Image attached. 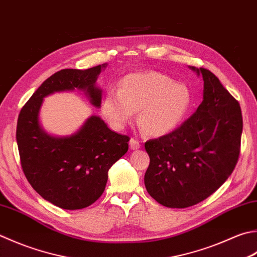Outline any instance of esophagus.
<instances>
[{
	"instance_id": "obj_1",
	"label": "esophagus",
	"mask_w": 257,
	"mask_h": 257,
	"mask_svg": "<svg viewBox=\"0 0 257 257\" xmlns=\"http://www.w3.org/2000/svg\"><path fill=\"white\" fill-rule=\"evenodd\" d=\"M129 146H130V148H132V149L140 148L139 140L136 139V138H132V139H130V142H129Z\"/></svg>"
}]
</instances>
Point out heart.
<instances>
[{
  "mask_svg": "<svg viewBox=\"0 0 257 257\" xmlns=\"http://www.w3.org/2000/svg\"><path fill=\"white\" fill-rule=\"evenodd\" d=\"M192 104L187 85L156 71L130 73L121 80L119 91L108 90L102 112L114 128L122 129L134 112L144 132L159 137L178 127Z\"/></svg>",
  "mask_w": 257,
  "mask_h": 257,
  "instance_id": "b5f03b06",
  "label": "heart"
}]
</instances>
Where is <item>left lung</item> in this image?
Here are the masks:
<instances>
[{
	"label": "left lung",
	"mask_w": 257,
	"mask_h": 257,
	"mask_svg": "<svg viewBox=\"0 0 257 257\" xmlns=\"http://www.w3.org/2000/svg\"><path fill=\"white\" fill-rule=\"evenodd\" d=\"M204 98L178 128L145 143L150 163L145 174L149 195L166 207L186 208L203 202L233 173L243 130L239 103L205 68Z\"/></svg>",
	"instance_id": "left-lung-1"
}]
</instances>
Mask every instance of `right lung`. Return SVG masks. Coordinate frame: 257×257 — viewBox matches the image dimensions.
Here are the masks:
<instances>
[{
	"label": "right lung",
	"instance_id": "obj_1",
	"mask_svg": "<svg viewBox=\"0 0 257 257\" xmlns=\"http://www.w3.org/2000/svg\"><path fill=\"white\" fill-rule=\"evenodd\" d=\"M107 64L55 72L37 89L20 111L17 142L28 182L40 196L63 209H81L102 195L108 170L128 152L129 137L110 130L103 120L91 115L70 137H52L39 123L43 98L53 92L84 90L94 107L101 104L95 87Z\"/></svg>",
	"mask_w": 257,
	"mask_h": 257
}]
</instances>
